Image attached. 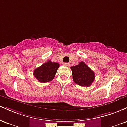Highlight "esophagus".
Segmentation results:
<instances>
[{"label": "esophagus", "mask_w": 127, "mask_h": 127, "mask_svg": "<svg viewBox=\"0 0 127 127\" xmlns=\"http://www.w3.org/2000/svg\"><path fill=\"white\" fill-rule=\"evenodd\" d=\"M64 65L66 67H68L70 65V64L67 63H64Z\"/></svg>", "instance_id": "34e87169"}]
</instances>
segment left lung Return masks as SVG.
<instances>
[{"label":"left lung","mask_w":127,"mask_h":127,"mask_svg":"<svg viewBox=\"0 0 127 127\" xmlns=\"http://www.w3.org/2000/svg\"><path fill=\"white\" fill-rule=\"evenodd\" d=\"M70 68L74 82L81 87H89L95 79L94 72L84 62Z\"/></svg>","instance_id":"1"}]
</instances>
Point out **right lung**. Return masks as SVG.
I'll return each mask as SVG.
<instances>
[{
	"label": "right lung",
	"mask_w": 127,
	"mask_h": 127,
	"mask_svg": "<svg viewBox=\"0 0 127 127\" xmlns=\"http://www.w3.org/2000/svg\"><path fill=\"white\" fill-rule=\"evenodd\" d=\"M60 64L57 63H52L49 60L36 68L33 72V75L40 82H48L54 78Z\"/></svg>",
	"instance_id": "add662e5"
}]
</instances>
